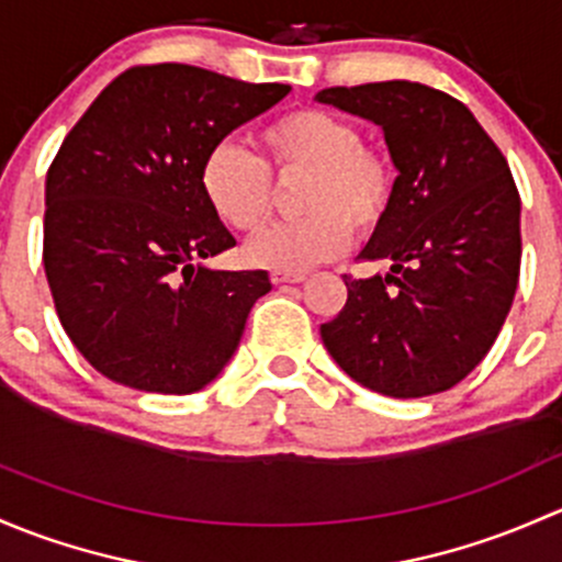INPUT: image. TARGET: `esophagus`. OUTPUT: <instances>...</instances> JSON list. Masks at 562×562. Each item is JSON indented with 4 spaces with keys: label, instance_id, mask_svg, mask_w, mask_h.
Returning a JSON list of instances; mask_svg holds the SVG:
<instances>
[{
    "label": "esophagus",
    "instance_id": "esophagus-1",
    "mask_svg": "<svg viewBox=\"0 0 562 562\" xmlns=\"http://www.w3.org/2000/svg\"><path fill=\"white\" fill-rule=\"evenodd\" d=\"M270 281L276 283V286H281V283H300V281H305V276L300 273V276H294V273H273L270 276Z\"/></svg>",
    "mask_w": 562,
    "mask_h": 562
}]
</instances>
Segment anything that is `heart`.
<instances>
[{"label": "heart", "instance_id": "1", "mask_svg": "<svg viewBox=\"0 0 562 562\" xmlns=\"http://www.w3.org/2000/svg\"><path fill=\"white\" fill-rule=\"evenodd\" d=\"M268 165L281 178L305 176V218L273 224L248 240L246 259L276 273H305L346 251L351 229L368 235L384 222L395 194V167L379 148L362 146L360 130L329 110H294L259 135ZM200 189L227 227L251 233L270 216V176L235 143H218L200 165Z\"/></svg>", "mask_w": 562, "mask_h": 562}]
</instances>
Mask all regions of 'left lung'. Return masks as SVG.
<instances>
[{"mask_svg": "<svg viewBox=\"0 0 562 562\" xmlns=\"http://www.w3.org/2000/svg\"><path fill=\"white\" fill-rule=\"evenodd\" d=\"M322 105L373 121L397 170L362 259L390 273L351 279L322 324L329 357L386 397L452 390L495 344L519 279V194L506 159L454 97L411 80L335 86Z\"/></svg>", "mask_w": 562, "mask_h": 562, "instance_id": "8db88e82", "label": "left lung"}]
</instances>
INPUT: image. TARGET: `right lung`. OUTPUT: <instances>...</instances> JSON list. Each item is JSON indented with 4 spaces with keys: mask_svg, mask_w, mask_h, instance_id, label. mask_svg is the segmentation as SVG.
Returning a JSON list of instances; mask_svg holds the SVG:
<instances>
[{
    "mask_svg": "<svg viewBox=\"0 0 562 562\" xmlns=\"http://www.w3.org/2000/svg\"><path fill=\"white\" fill-rule=\"evenodd\" d=\"M283 83L189 65L132 67L61 143L45 178L43 265L75 349L115 384L192 395L233 360L268 270H216L235 246L200 189L233 130Z\"/></svg>",
    "mask_w": 562,
    "mask_h": 562,
    "instance_id": "1",
    "label": "right lung"
}]
</instances>
